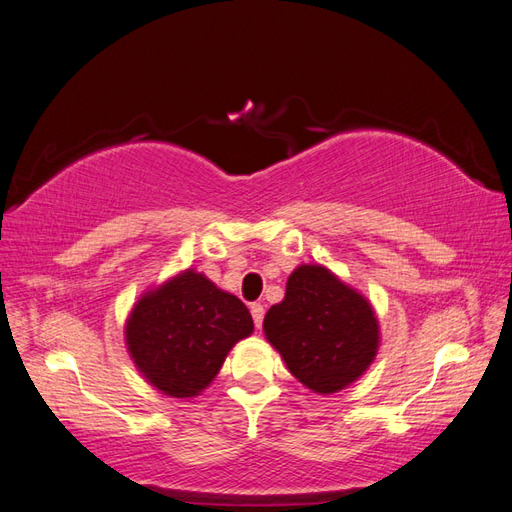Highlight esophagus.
<instances>
[{
  "instance_id": "obj_1",
  "label": "esophagus",
  "mask_w": 512,
  "mask_h": 512,
  "mask_svg": "<svg viewBox=\"0 0 512 512\" xmlns=\"http://www.w3.org/2000/svg\"><path fill=\"white\" fill-rule=\"evenodd\" d=\"M250 312H252L254 324L260 329V327H262V318H265V307H262L260 303H254V305L250 307Z\"/></svg>"
}]
</instances>
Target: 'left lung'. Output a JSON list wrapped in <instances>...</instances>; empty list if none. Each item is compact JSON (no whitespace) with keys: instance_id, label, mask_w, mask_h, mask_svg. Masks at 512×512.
<instances>
[{"instance_id":"1","label":"left lung","mask_w":512,"mask_h":512,"mask_svg":"<svg viewBox=\"0 0 512 512\" xmlns=\"http://www.w3.org/2000/svg\"><path fill=\"white\" fill-rule=\"evenodd\" d=\"M262 329L290 374L322 395L363 376L380 339L371 305L318 265L294 269L284 301L269 309Z\"/></svg>"}]
</instances>
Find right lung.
Listing matches in <instances>:
<instances>
[{
	"label": "right lung",
	"mask_w": 512,
	"mask_h": 512,
	"mask_svg": "<svg viewBox=\"0 0 512 512\" xmlns=\"http://www.w3.org/2000/svg\"><path fill=\"white\" fill-rule=\"evenodd\" d=\"M254 331L235 294L185 271L147 292L128 318L126 342L143 376L170 397H194L218 376L230 348Z\"/></svg>",
	"instance_id": "1"
}]
</instances>
